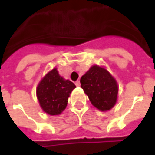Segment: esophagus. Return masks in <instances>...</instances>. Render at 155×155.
<instances>
[{
	"label": "esophagus",
	"mask_w": 155,
	"mask_h": 155,
	"mask_svg": "<svg viewBox=\"0 0 155 155\" xmlns=\"http://www.w3.org/2000/svg\"><path fill=\"white\" fill-rule=\"evenodd\" d=\"M75 84H76V86L79 87V86H80V82H79V81H78V80L76 81V83H75Z\"/></svg>",
	"instance_id": "1"
}]
</instances>
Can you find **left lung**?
<instances>
[{"label": "left lung", "instance_id": "obj_1", "mask_svg": "<svg viewBox=\"0 0 155 155\" xmlns=\"http://www.w3.org/2000/svg\"><path fill=\"white\" fill-rule=\"evenodd\" d=\"M84 90L93 106L101 111L112 109L116 103L118 85L106 69L93 65L80 79Z\"/></svg>", "mask_w": 155, "mask_h": 155}]
</instances>
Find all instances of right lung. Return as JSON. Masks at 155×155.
<instances>
[{
	"instance_id": "1",
	"label": "right lung",
	"mask_w": 155,
	"mask_h": 155,
	"mask_svg": "<svg viewBox=\"0 0 155 155\" xmlns=\"http://www.w3.org/2000/svg\"><path fill=\"white\" fill-rule=\"evenodd\" d=\"M76 85L63 78L57 69L49 71L38 84L36 94L43 111L51 116L62 113L67 106L68 97Z\"/></svg>"
}]
</instances>
